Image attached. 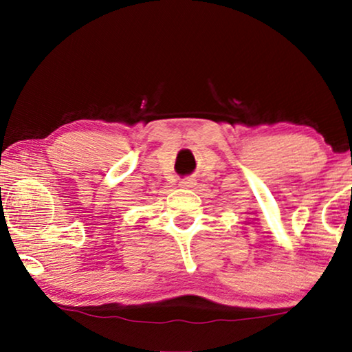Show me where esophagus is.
Segmentation results:
<instances>
[{
	"instance_id": "obj_1",
	"label": "esophagus",
	"mask_w": 352,
	"mask_h": 352,
	"mask_svg": "<svg viewBox=\"0 0 352 352\" xmlns=\"http://www.w3.org/2000/svg\"><path fill=\"white\" fill-rule=\"evenodd\" d=\"M179 186L184 187V189H192V187L197 186V181L194 177H184V179L179 181Z\"/></svg>"
}]
</instances>
